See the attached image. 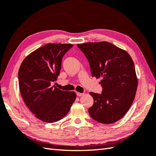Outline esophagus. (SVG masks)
I'll return each mask as SVG.
<instances>
[{"mask_svg": "<svg viewBox=\"0 0 156 156\" xmlns=\"http://www.w3.org/2000/svg\"><path fill=\"white\" fill-rule=\"evenodd\" d=\"M76 94H77L78 97H81V96H82V95H84V93L77 92V93H76Z\"/></svg>", "mask_w": 156, "mask_h": 156, "instance_id": "obj_1", "label": "esophagus"}]
</instances>
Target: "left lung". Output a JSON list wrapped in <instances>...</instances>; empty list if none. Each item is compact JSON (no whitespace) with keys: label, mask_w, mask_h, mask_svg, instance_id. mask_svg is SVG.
<instances>
[{"label":"left lung","mask_w":156,"mask_h":156,"mask_svg":"<svg viewBox=\"0 0 156 156\" xmlns=\"http://www.w3.org/2000/svg\"><path fill=\"white\" fill-rule=\"evenodd\" d=\"M77 46L88 61L93 77L102 78V93H90L94 103L89 114L98 122L114 123L124 117L135 99L138 80L132 58L108 42Z\"/></svg>","instance_id":"obj_1"}]
</instances>
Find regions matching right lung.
Masks as SVG:
<instances>
[{
    "label": "right lung",
    "instance_id": "right-lung-1",
    "mask_svg": "<svg viewBox=\"0 0 156 156\" xmlns=\"http://www.w3.org/2000/svg\"><path fill=\"white\" fill-rule=\"evenodd\" d=\"M73 47L71 44L49 43L27 55L18 72L19 87L26 105L35 116L53 123L69 112L76 94L52 86L62 68V58Z\"/></svg>",
    "mask_w": 156,
    "mask_h": 156
}]
</instances>
